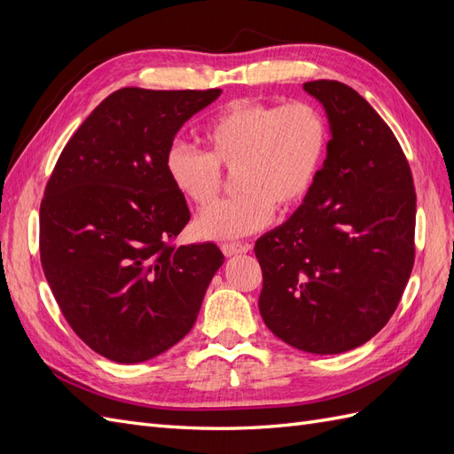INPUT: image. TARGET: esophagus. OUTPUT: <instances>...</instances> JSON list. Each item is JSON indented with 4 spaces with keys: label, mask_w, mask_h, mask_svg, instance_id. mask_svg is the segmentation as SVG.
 <instances>
[{
    "label": "esophagus",
    "mask_w": 454,
    "mask_h": 454,
    "mask_svg": "<svg viewBox=\"0 0 454 454\" xmlns=\"http://www.w3.org/2000/svg\"><path fill=\"white\" fill-rule=\"evenodd\" d=\"M252 250L250 244H240V242H227L222 244V252L231 257V255H239V254H248Z\"/></svg>",
    "instance_id": "esophagus-1"
}]
</instances>
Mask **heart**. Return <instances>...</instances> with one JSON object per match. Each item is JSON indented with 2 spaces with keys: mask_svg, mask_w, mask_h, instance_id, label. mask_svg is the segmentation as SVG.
<instances>
[{
  "mask_svg": "<svg viewBox=\"0 0 454 454\" xmlns=\"http://www.w3.org/2000/svg\"><path fill=\"white\" fill-rule=\"evenodd\" d=\"M204 142L208 153L172 145L168 177L185 200L204 208L222 189V170L237 172L239 193L200 214L195 231L202 239H239L265 229L277 206L290 212L309 197L325 162L329 125L310 102L235 100L210 119Z\"/></svg>",
  "mask_w": 454,
  "mask_h": 454,
  "instance_id": "obj_1",
  "label": "heart"
}]
</instances>
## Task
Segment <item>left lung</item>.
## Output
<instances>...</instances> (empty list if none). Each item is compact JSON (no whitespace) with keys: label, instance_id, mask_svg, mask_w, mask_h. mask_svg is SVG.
<instances>
[{"label":"left lung","instance_id":"8db88e82","mask_svg":"<svg viewBox=\"0 0 454 454\" xmlns=\"http://www.w3.org/2000/svg\"><path fill=\"white\" fill-rule=\"evenodd\" d=\"M329 122L316 185L255 242L259 312L270 332L310 354L364 345L394 314L415 261L417 195L390 127L339 81H309Z\"/></svg>","mask_w":454,"mask_h":454}]
</instances>
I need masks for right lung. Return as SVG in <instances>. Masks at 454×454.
I'll return each mask as SVG.
<instances>
[{
	"instance_id": "add662e5",
	"label": "right lung",
	"mask_w": 454,
	"mask_h": 454,
	"mask_svg": "<svg viewBox=\"0 0 454 454\" xmlns=\"http://www.w3.org/2000/svg\"><path fill=\"white\" fill-rule=\"evenodd\" d=\"M222 90L109 94L66 144L39 210L41 265L67 324L94 352L140 364L193 327L223 254L172 246L189 222L167 155Z\"/></svg>"
}]
</instances>
